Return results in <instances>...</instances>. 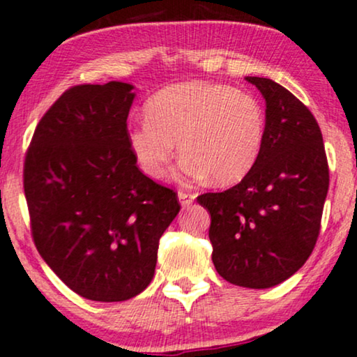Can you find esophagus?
<instances>
[{
    "label": "esophagus",
    "mask_w": 357,
    "mask_h": 357,
    "mask_svg": "<svg viewBox=\"0 0 357 357\" xmlns=\"http://www.w3.org/2000/svg\"><path fill=\"white\" fill-rule=\"evenodd\" d=\"M197 199L195 193H188V192H178V200L182 206H190L193 204V200Z\"/></svg>",
    "instance_id": "34e87169"
}]
</instances>
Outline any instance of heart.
<instances>
[{
	"label": "heart",
	"mask_w": 357,
	"mask_h": 357,
	"mask_svg": "<svg viewBox=\"0 0 357 357\" xmlns=\"http://www.w3.org/2000/svg\"><path fill=\"white\" fill-rule=\"evenodd\" d=\"M145 119L127 134L130 152L145 175L165 177L175 144L180 175L218 185L240 182L261 155L266 122L253 96L212 82H180L145 102Z\"/></svg>",
	"instance_id": "b5f03b06"
}]
</instances>
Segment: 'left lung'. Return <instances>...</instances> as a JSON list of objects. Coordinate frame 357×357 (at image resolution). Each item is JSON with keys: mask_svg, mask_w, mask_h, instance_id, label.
I'll use <instances>...</instances> for the list:
<instances>
[{"mask_svg": "<svg viewBox=\"0 0 357 357\" xmlns=\"http://www.w3.org/2000/svg\"><path fill=\"white\" fill-rule=\"evenodd\" d=\"M266 102L261 155L246 177L197 202L210 212L215 270L265 289L305 265L321 228L329 169L319 126L301 100L266 77H246Z\"/></svg>", "mask_w": 357, "mask_h": 357, "instance_id": "left-lung-1", "label": "left lung"}]
</instances>
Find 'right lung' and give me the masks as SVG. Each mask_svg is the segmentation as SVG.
I'll return each instance as SVG.
<instances>
[{
    "mask_svg": "<svg viewBox=\"0 0 357 357\" xmlns=\"http://www.w3.org/2000/svg\"><path fill=\"white\" fill-rule=\"evenodd\" d=\"M134 86L111 81L66 91L34 130L24 195L34 245L74 293L114 303L153 278L158 240L177 195L145 177L130 152Z\"/></svg>",
    "mask_w": 357,
    "mask_h": 357,
    "instance_id": "1",
    "label": "right lung"
}]
</instances>
